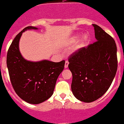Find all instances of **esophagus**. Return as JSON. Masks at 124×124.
Masks as SVG:
<instances>
[{
    "instance_id": "obj_1",
    "label": "esophagus",
    "mask_w": 124,
    "mask_h": 124,
    "mask_svg": "<svg viewBox=\"0 0 124 124\" xmlns=\"http://www.w3.org/2000/svg\"><path fill=\"white\" fill-rule=\"evenodd\" d=\"M69 61H65V66H64L65 69H67V68L68 67V66H69Z\"/></svg>"
}]
</instances>
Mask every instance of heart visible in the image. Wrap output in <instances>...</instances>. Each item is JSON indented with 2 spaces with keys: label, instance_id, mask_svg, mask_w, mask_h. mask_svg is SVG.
Segmentation results:
<instances>
[{
  "label": "heart",
  "instance_id": "heart-1",
  "mask_svg": "<svg viewBox=\"0 0 124 124\" xmlns=\"http://www.w3.org/2000/svg\"><path fill=\"white\" fill-rule=\"evenodd\" d=\"M78 39V36H73V37L70 39V40L69 41V44H73V43H75L76 41H77ZM88 39V34H85L81 38V39L79 40L78 43L77 44V48H80V47H82L84 46L85 44V43L87 41Z\"/></svg>",
  "mask_w": 124,
  "mask_h": 124
}]
</instances>
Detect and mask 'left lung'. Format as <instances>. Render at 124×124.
<instances>
[{
  "label": "left lung",
  "mask_w": 124,
  "mask_h": 124,
  "mask_svg": "<svg viewBox=\"0 0 124 124\" xmlns=\"http://www.w3.org/2000/svg\"><path fill=\"white\" fill-rule=\"evenodd\" d=\"M93 26L97 41L80 49L69 59L72 93L85 102L96 101L108 91L117 69L116 42L101 27Z\"/></svg>",
  "instance_id": "1"
}]
</instances>
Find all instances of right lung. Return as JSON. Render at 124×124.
Instances as JSON below:
<instances>
[{
  "mask_svg": "<svg viewBox=\"0 0 124 124\" xmlns=\"http://www.w3.org/2000/svg\"><path fill=\"white\" fill-rule=\"evenodd\" d=\"M38 29L31 26L23 29L13 40L7 55V66L13 89L21 99L33 104L44 102L52 95L58 77L65 65V61L33 62L22 56L19 49L22 33Z\"/></svg>",
  "mask_w": 124,
  "mask_h": 124,
  "instance_id": "add662e5",
  "label": "right lung"
}]
</instances>
